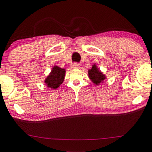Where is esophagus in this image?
<instances>
[{"label":"esophagus","instance_id":"1","mask_svg":"<svg viewBox=\"0 0 152 152\" xmlns=\"http://www.w3.org/2000/svg\"><path fill=\"white\" fill-rule=\"evenodd\" d=\"M80 67V64L79 63H73L72 68H79Z\"/></svg>","mask_w":152,"mask_h":152}]
</instances>
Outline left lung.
I'll list each match as a JSON object with an SVG mask.
<instances>
[{
	"mask_svg": "<svg viewBox=\"0 0 152 152\" xmlns=\"http://www.w3.org/2000/svg\"><path fill=\"white\" fill-rule=\"evenodd\" d=\"M89 76L91 81L95 84H99V83H101L103 80L105 79V76L97 69L95 65H94L91 69H90L89 71Z\"/></svg>",
	"mask_w": 152,
	"mask_h": 152,
	"instance_id": "1",
	"label": "left lung"
}]
</instances>
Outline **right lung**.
<instances>
[{"instance_id":"obj_1","label":"right lung","mask_w":152,"mask_h":152,"mask_svg":"<svg viewBox=\"0 0 152 152\" xmlns=\"http://www.w3.org/2000/svg\"><path fill=\"white\" fill-rule=\"evenodd\" d=\"M65 69L54 66L52 70L51 73L45 79V82L48 85V87H50L53 89H57L58 86L63 83L65 77Z\"/></svg>"}]
</instances>
